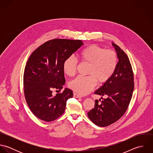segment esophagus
<instances>
[{
    "mask_svg": "<svg viewBox=\"0 0 153 153\" xmlns=\"http://www.w3.org/2000/svg\"><path fill=\"white\" fill-rule=\"evenodd\" d=\"M73 96H74V98H81V95H78V94L75 93V92L74 93Z\"/></svg>",
    "mask_w": 153,
    "mask_h": 153,
    "instance_id": "34e87169",
    "label": "esophagus"
}]
</instances>
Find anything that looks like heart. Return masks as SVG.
I'll return each mask as SVG.
<instances>
[{
	"label": "heart",
	"mask_w": 153,
	"mask_h": 153,
	"mask_svg": "<svg viewBox=\"0 0 153 153\" xmlns=\"http://www.w3.org/2000/svg\"><path fill=\"white\" fill-rule=\"evenodd\" d=\"M78 58L83 64L89 65L88 76H77L71 81L69 87L74 91L86 95L95 87L97 82L101 85L106 83L114 75L118 65L117 53L112 49H105L97 45L88 46L78 53ZM78 66L77 60L73 56L67 58L63 64L64 73L73 76Z\"/></svg>",
	"instance_id": "b5f03b06"
}]
</instances>
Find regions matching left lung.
<instances>
[{
	"label": "left lung",
	"mask_w": 153,
	"mask_h": 153,
	"mask_svg": "<svg viewBox=\"0 0 153 153\" xmlns=\"http://www.w3.org/2000/svg\"><path fill=\"white\" fill-rule=\"evenodd\" d=\"M119 61L109 81L95 94L107 96L102 101L95 100L94 108L88 112L91 121L100 127H107L118 121L126 112L134 88V74L129 58L119 46L112 43Z\"/></svg>",
	"instance_id": "left-lung-1"
}]
</instances>
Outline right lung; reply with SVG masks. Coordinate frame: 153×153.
I'll return each mask as SVG.
<instances>
[{"instance_id": "right-lung-1", "label": "right lung", "mask_w": 153, "mask_h": 153, "mask_svg": "<svg viewBox=\"0 0 153 153\" xmlns=\"http://www.w3.org/2000/svg\"><path fill=\"white\" fill-rule=\"evenodd\" d=\"M82 45L81 40L51 39L39 46L28 58L23 74L24 95L32 113L41 120L51 122L64 114L73 92L65 88L53 96L52 89H62L65 83L64 62Z\"/></svg>"}]
</instances>
